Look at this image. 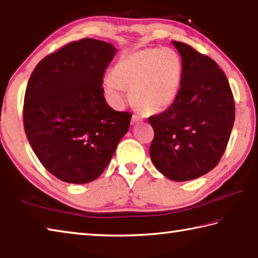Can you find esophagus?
Segmentation results:
<instances>
[{
    "instance_id": "1",
    "label": "esophagus",
    "mask_w": 258,
    "mask_h": 258,
    "mask_svg": "<svg viewBox=\"0 0 258 258\" xmlns=\"http://www.w3.org/2000/svg\"><path fill=\"white\" fill-rule=\"evenodd\" d=\"M141 120H142V118H141L139 115H133L132 116V124L139 123V122H141Z\"/></svg>"
}]
</instances>
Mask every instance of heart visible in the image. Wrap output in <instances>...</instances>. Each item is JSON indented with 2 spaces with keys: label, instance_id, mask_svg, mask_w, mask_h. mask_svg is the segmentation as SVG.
<instances>
[{
  "label": "heart",
  "instance_id": "b5f03b06",
  "mask_svg": "<svg viewBox=\"0 0 258 258\" xmlns=\"http://www.w3.org/2000/svg\"><path fill=\"white\" fill-rule=\"evenodd\" d=\"M183 80V62L172 49H144L120 58L113 75L104 78L103 89L114 106H122L126 87L136 107L162 113L178 99Z\"/></svg>",
  "mask_w": 258,
  "mask_h": 258
}]
</instances>
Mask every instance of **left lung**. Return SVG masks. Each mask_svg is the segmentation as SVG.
I'll use <instances>...</instances> for the list:
<instances>
[{
	"instance_id": "left-lung-1",
	"label": "left lung",
	"mask_w": 258,
	"mask_h": 258,
	"mask_svg": "<svg viewBox=\"0 0 258 258\" xmlns=\"http://www.w3.org/2000/svg\"><path fill=\"white\" fill-rule=\"evenodd\" d=\"M183 62L176 102L149 122L154 130L150 156L166 178L181 182L200 178L223 156L235 120L228 80L213 59L183 42L172 41Z\"/></svg>"
}]
</instances>
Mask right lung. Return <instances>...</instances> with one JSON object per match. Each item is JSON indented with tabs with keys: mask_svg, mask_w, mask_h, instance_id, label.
Masks as SVG:
<instances>
[{
	"mask_svg": "<svg viewBox=\"0 0 258 258\" xmlns=\"http://www.w3.org/2000/svg\"><path fill=\"white\" fill-rule=\"evenodd\" d=\"M117 52L83 39L40 61L24 96V131L40 162L63 182H92L104 172L132 115L106 103L103 76Z\"/></svg>",
	"mask_w": 258,
	"mask_h": 258,
	"instance_id": "1",
	"label": "right lung"
}]
</instances>
